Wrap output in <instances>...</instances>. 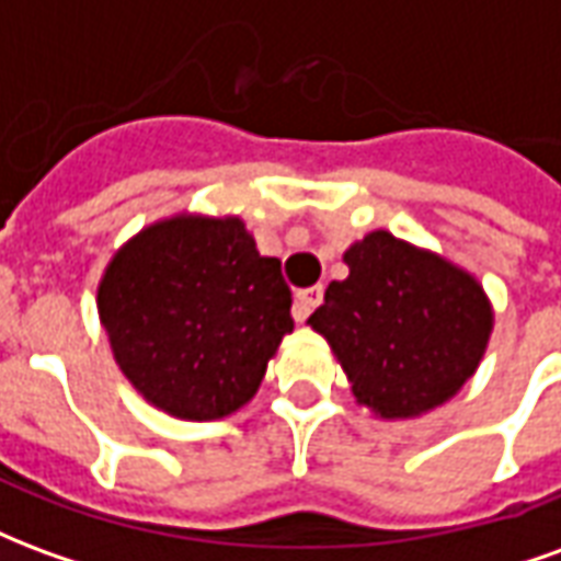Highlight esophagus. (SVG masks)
Returning <instances> with one entry per match:
<instances>
[{
  "mask_svg": "<svg viewBox=\"0 0 561 561\" xmlns=\"http://www.w3.org/2000/svg\"><path fill=\"white\" fill-rule=\"evenodd\" d=\"M321 297H324V288H321V285H312V288L297 291V300H294V318H297V321H306L309 312L321 304Z\"/></svg>",
  "mask_w": 561,
  "mask_h": 561,
  "instance_id": "obj_1",
  "label": "esophagus"
}]
</instances>
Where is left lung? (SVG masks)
Segmentation results:
<instances>
[{
	"mask_svg": "<svg viewBox=\"0 0 561 561\" xmlns=\"http://www.w3.org/2000/svg\"><path fill=\"white\" fill-rule=\"evenodd\" d=\"M348 279L330 282L309 316L381 417H417L450 400L478 369L493 309L478 282L445 257L373 231L345 252Z\"/></svg>",
	"mask_w": 561,
	"mask_h": 561,
	"instance_id": "obj_1",
	"label": "left lung"
}]
</instances>
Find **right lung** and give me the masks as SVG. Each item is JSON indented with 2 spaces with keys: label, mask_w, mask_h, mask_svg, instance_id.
Here are the masks:
<instances>
[{
  "label": "right lung",
  "mask_w": 561,
  "mask_h": 561,
  "mask_svg": "<svg viewBox=\"0 0 561 561\" xmlns=\"http://www.w3.org/2000/svg\"><path fill=\"white\" fill-rule=\"evenodd\" d=\"M99 316L128 381L183 421L245 405L294 330L282 264L233 216H173L128 240L104 270Z\"/></svg>",
  "instance_id": "1"
}]
</instances>
